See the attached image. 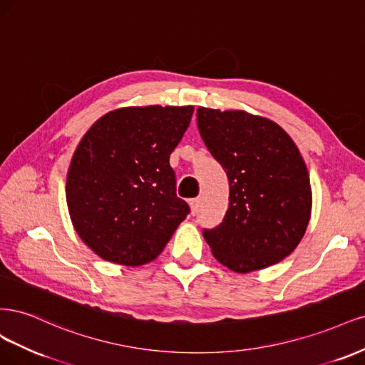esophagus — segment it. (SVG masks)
Returning <instances> with one entry per match:
<instances>
[{"label": "esophagus", "instance_id": "esophagus-1", "mask_svg": "<svg viewBox=\"0 0 365 365\" xmlns=\"http://www.w3.org/2000/svg\"><path fill=\"white\" fill-rule=\"evenodd\" d=\"M187 203H190V207H191V214H192V215H195V214H197V210H198L200 200H198V198H191L190 202H187Z\"/></svg>", "mask_w": 365, "mask_h": 365}]
</instances>
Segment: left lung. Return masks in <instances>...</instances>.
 <instances>
[{
    "mask_svg": "<svg viewBox=\"0 0 365 365\" xmlns=\"http://www.w3.org/2000/svg\"><path fill=\"white\" fill-rule=\"evenodd\" d=\"M197 125L230 186L225 220L203 232L214 257L241 274L285 259L307 232L312 209L297 145L279 124L245 110L198 108Z\"/></svg>",
    "mask_w": 365,
    "mask_h": 365,
    "instance_id": "obj_1",
    "label": "left lung"
}]
</instances>
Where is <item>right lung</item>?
Here are the masks:
<instances>
[{
	"label": "right lung",
	"mask_w": 365,
	"mask_h": 365,
	"mask_svg": "<svg viewBox=\"0 0 365 365\" xmlns=\"http://www.w3.org/2000/svg\"><path fill=\"white\" fill-rule=\"evenodd\" d=\"M192 106L110 110L78 143L66 175V205L78 237L101 259L151 262L190 212L175 195L170 155Z\"/></svg>",
	"instance_id": "right-lung-1"
}]
</instances>
